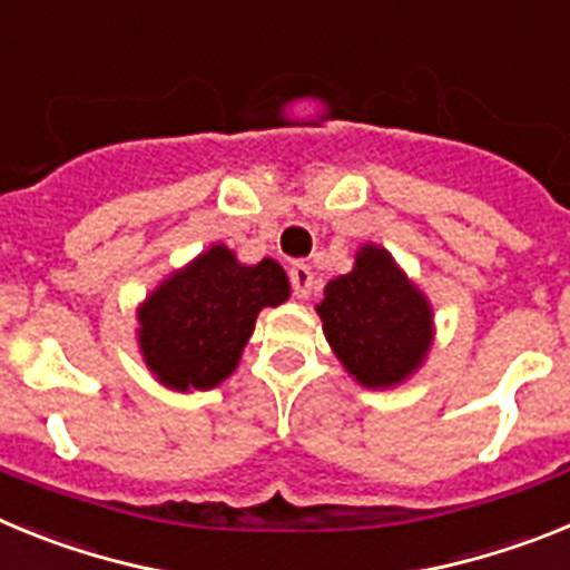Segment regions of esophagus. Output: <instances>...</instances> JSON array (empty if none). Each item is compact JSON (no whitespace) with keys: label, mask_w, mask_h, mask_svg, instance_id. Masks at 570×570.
I'll return each mask as SVG.
<instances>
[{"label":"esophagus","mask_w":570,"mask_h":570,"mask_svg":"<svg viewBox=\"0 0 570 570\" xmlns=\"http://www.w3.org/2000/svg\"><path fill=\"white\" fill-rule=\"evenodd\" d=\"M288 276H291V285H294V294L299 296V299H308L311 291H314V271H311V265H305V262H294Z\"/></svg>","instance_id":"1"}]
</instances>
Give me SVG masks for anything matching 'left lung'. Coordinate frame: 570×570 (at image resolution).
<instances>
[{
  "mask_svg": "<svg viewBox=\"0 0 570 570\" xmlns=\"http://www.w3.org/2000/svg\"><path fill=\"white\" fill-rule=\"evenodd\" d=\"M336 360L365 387H394L425 362L434 311L380 245H362L351 274L325 285L316 305Z\"/></svg>",
  "mask_w": 570,
  "mask_h": 570,
  "instance_id": "1",
  "label": "left lung"
}]
</instances>
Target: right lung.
Returning <instances> with one entry per match:
<instances>
[{
	"label": "right lung",
	"mask_w": 570,
	"mask_h": 570,
	"mask_svg": "<svg viewBox=\"0 0 570 570\" xmlns=\"http://www.w3.org/2000/svg\"><path fill=\"white\" fill-rule=\"evenodd\" d=\"M291 296L279 262L242 265L228 245H210L174 271L139 305V351L150 374L174 391H208L234 374L262 308Z\"/></svg>",
	"instance_id": "right-lung-1"
}]
</instances>
